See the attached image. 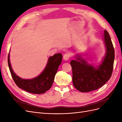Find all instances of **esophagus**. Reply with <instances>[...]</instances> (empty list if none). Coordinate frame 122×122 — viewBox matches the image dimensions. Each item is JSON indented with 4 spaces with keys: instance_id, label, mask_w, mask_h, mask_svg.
Segmentation results:
<instances>
[{
    "instance_id": "1",
    "label": "esophagus",
    "mask_w": 122,
    "mask_h": 122,
    "mask_svg": "<svg viewBox=\"0 0 122 122\" xmlns=\"http://www.w3.org/2000/svg\"><path fill=\"white\" fill-rule=\"evenodd\" d=\"M70 57V55L69 54H65L64 56H63V58L65 61H68Z\"/></svg>"
}]
</instances>
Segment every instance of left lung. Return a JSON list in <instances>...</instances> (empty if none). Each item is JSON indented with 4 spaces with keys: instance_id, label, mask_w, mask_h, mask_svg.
<instances>
[{
    "instance_id": "obj_1",
    "label": "left lung",
    "mask_w": 122,
    "mask_h": 122,
    "mask_svg": "<svg viewBox=\"0 0 122 122\" xmlns=\"http://www.w3.org/2000/svg\"><path fill=\"white\" fill-rule=\"evenodd\" d=\"M103 39L105 53L100 64L97 67L88 63L80 54L76 55V60L70 61L73 85L81 92L84 93L98 89L107 82L112 76L114 50L109 33L106 30L103 32Z\"/></svg>"
}]
</instances>
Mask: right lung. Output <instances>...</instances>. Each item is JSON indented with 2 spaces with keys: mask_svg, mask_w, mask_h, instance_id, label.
Wrapping results in <instances>:
<instances>
[{
  "mask_svg": "<svg viewBox=\"0 0 122 122\" xmlns=\"http://www.w3.org/2000/svg\"><path fill=\"white\" fill-rule=\"evenodd\" d=\"M62 58V54L60 53L49 57L43 72L38 76L29 79L22 78L14 72L10 62V53L8 61L11 75L17 86L28 93L41 94L45 93L52 86L55 74L61 62Z\"/></svg>",
  "mask_w": 122,
  "mask_h": 122,
  "instance_id": "right-lung-1",
  "label": "right lung"
}]
</instances>
